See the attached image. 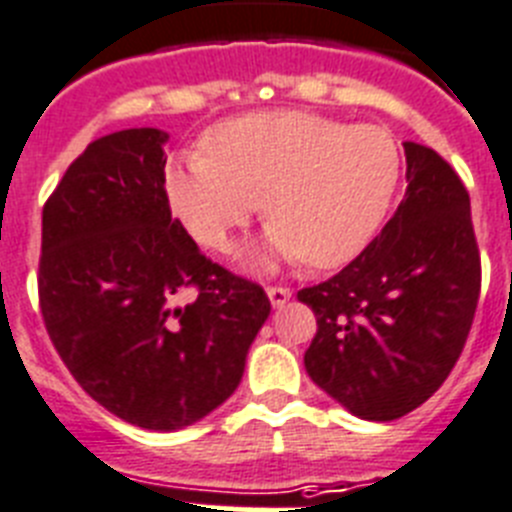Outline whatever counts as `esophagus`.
Returning a JSON list of instances; mask_svg holds the SVG:
<instances>
[{
	"label": "esophagus",
	"instance_id": "obj_1",
	"mask_svg": "<svg viewBox=\"0 0 512 512\" xmlns=\"http://www.w3.org/2000/svg\"><path fill=\"white\" fill-rule=\"evenodd\" d=\"M266 295H269V301H272L274 308H282L293 298V290L290 287H266Z\"/></svg>",
	"mask_w": 512,
	"mask_h": 512
}]
</instances>
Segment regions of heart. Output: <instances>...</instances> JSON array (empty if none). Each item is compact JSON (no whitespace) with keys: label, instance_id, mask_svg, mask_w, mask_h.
<instances>
[{"label":"heart","instance_id":"b5f03b06","mask_svg":"<svg viewBox=\"0 0 512 512\" xmlns=\"http://www.w3.org/2000/svg\"><path fill=\"white\" fill-rule=\"evenodd\" d=\"M400 180V151L379 125L311 112H253L204 135V156H180L164 185L190 235L230 253L256 206L269 222L261 259L332 269L356 259L382 227Z\"/></svg>","mask_w":512,"mask_h":512}]
</instances>
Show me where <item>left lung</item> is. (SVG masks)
Wrapping results in <instances>:
<instances>
[{"mask_svg": "<svg viewBox=\"0 0 512 512\" xmlns=\"http://www.w3.org/2000/svg\"><path fill=\"white\" fill-rule=\"evenodd\" d=\"M403 149L408 188L390 222L340 274L298 293L319 324L308 377L366 421H395L432 398L479 303L468 190L437 151Z\"/></svg>", "mask_w": 512, "mask_h": 512, "instance_id": "left-lung-1", "label": "left lung"}]
</instances>
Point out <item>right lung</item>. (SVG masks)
<instances>
[{
  "label": "right lung",
  "mask_w": 512,
  "mask_h": 512,
  "mask_svg": "<svg viewBox=\"0 0 512 512\" xmlns=\"http://www.w3.org/2000/svg\"><path fill=\"white\" fill-rule=\"evenodd\" d=\"M156 128L88 143L41 217L38 301L75 382L109 413L177 432L238 390L272 311L259 285L211 264L164 190ZM185 286L199 295L177 304Z\"/></svg>",
  "instance_id": "1"
}]
</instances>
